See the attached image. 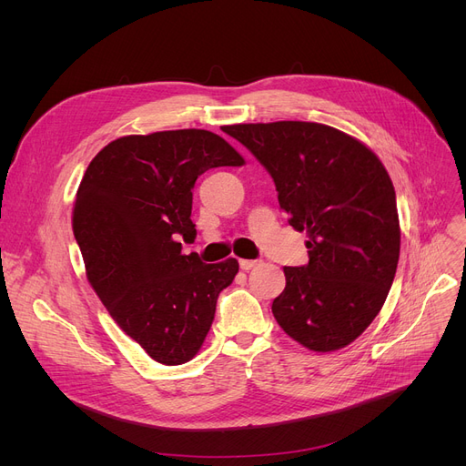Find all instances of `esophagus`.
I'll return each mask as SVG.
<instances>
[{
  "label": "esophagus",
  "mask_w": 466,
  "mask_h": 466,
  "mask_svg": "<svg viewBox=\"0 0 466 466\" xmlns=\"http://www.w3.org/2000/svg\"><path fill=\"white\" fill-rule=\"evenodd\" d=\"M260 264V260H249V258H241L239 260V268H241V270H253V268L255 266H258Z\"/></svg>",
  "instance_id": "1"
}]
</instances>
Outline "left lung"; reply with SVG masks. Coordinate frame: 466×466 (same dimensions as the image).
I'll return each instance as SVG.
<instances>
[{
	"label": "left lung",
	"instance_id": "1",
	"mask_svg": "<svg viewBox=\"0 0 466 466\" xmlns=\"http://www.w3.org/2000/svg\"><path fill=\"white\" fill-rule=\"evenodd\" d=\"M225 132L270 171L289 225L309 238V262L283 268L276 321L311 351L350 346L380 313L400 255L385 166L370 147L319 122H257Z\"/></svg>",
	"mask_w": 466,
	"mask_h": 466
}]
</instances>
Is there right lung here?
Listing matches in <instances>:
<instances>
[{
    "mask_svg": "<svg viewBox=\"0 0 466 466\" xmlns=\"http://www.w3.org/2000/svg\"><path fill=\"white\" fill-rule=\"evenodd\" d=\"M246 160L208 130H167L111 141L88 164L73 204L86 279L113 321L160 364L188 362L211 329L236 258L204 264L192 243V188L211 167Z\"/></svg>",
    "mask_w": 466,
    "mask_h": 466,
    "instance_id": "1",
    "label": "right lung"
}]
</instances>
